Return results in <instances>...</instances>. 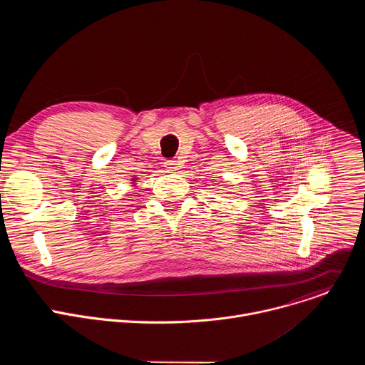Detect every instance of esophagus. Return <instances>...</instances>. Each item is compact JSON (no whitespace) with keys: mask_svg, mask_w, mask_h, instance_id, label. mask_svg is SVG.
Wrapping results in <instances>:
<instances>
[{"mask_svg":"<svg viewBox=\"0 0 365 365\" xmlns=\"http://www.w3.org/2000/svg\"><path fill=\"white\" fill-rule=\"evenodd\" d=\"M165 168L169 170V172H176L178 170V162L176 160H166L165 162Z\"/></svg>","mask_w":365,"mask_h":365,"instance_id":"obj_1","label":"esophagus"}]
</instances>
